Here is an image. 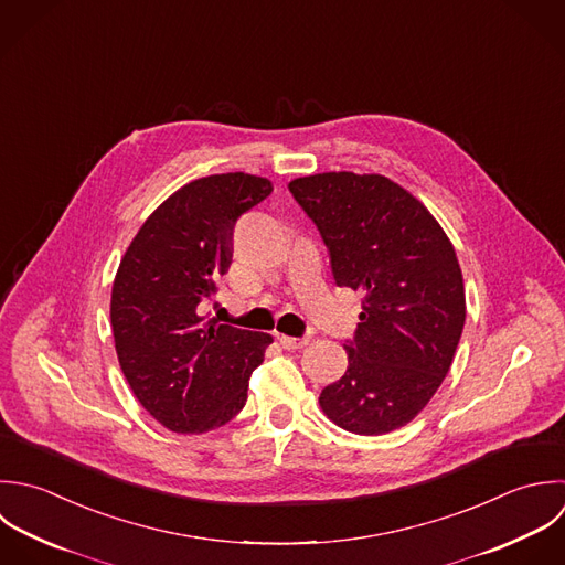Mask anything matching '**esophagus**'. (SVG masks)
<instances>
[{"label":"esophagus","instance_id":"esophagus-1","mask_svg":"<svg viewBox=\"0 0 565 565\" xmlns=\"http://www.w3.org/2000/svg\"><path fill=\"white\" fill-rule=\"evenodd\" d=\"M279 343H281L286 350H299V348H303V345L308 343V339H306V337H286V334H281V337H279Z\"/></svg>","mask_w":565,"mask_h":565}]
</instances>
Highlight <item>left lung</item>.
I'll use <instances>...</instances> for the list:
<instances>
[{
  "label": "left lung",
  "instance_id": "8db88e82",
  "mask_svg": "<svg viewBox=\"0 0 565 565\" xmlns=\"http://www.w3.org/2000/svg\"><path fill=\"white\" fill-rule=\"evenodd\" d=\"M292 198L330 253L334 284L363 295L345 341L348 370L321 409L339 427L379 436L414 420L443 385L467 301L454 244L434 215L385 175L297 178Z\"/></svg>",
  "mask_w": 565,
  "mask_h": 565
}]
</instances>
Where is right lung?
<instances>
[{
    "instance_id": "right-lung-1",
    "label": "right lung",
    "mask_w": 565,
    "mask_h": 565,
    "mask_svg": "<svg viewBox=\"0 0 565 565\" xmlns=\"http://www.w3.org/2000/svg\"><path fill=\"white\" fill-rule=\"evenodd\" d=\"M270 191L266 178L242 171L193 180L147 217L118 266L109 317L120 370L138 403L175 434L233 420L273 343L200 315L228 270L237 217Z\"/></svg>"
}]
</instances>
